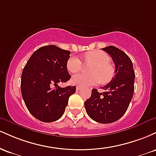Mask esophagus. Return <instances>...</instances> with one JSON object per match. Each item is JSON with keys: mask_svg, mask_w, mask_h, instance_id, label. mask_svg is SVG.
I'll use <instances>...</instances> for the list:
<instances>
[{"mask_svg": "<svg viewBox=\"0 0 156 156\" xmlns=\"http://www.w3.org/2000/svg\"><path fill=\"white\" fill-rule=\"evenodd\" d=\"M80 89H81V87H76V90L77 91H79V90H80Z\"/></svg>", "mask_w": 156, "mask_h": 156, "instance_id": "obj_1", "label": "esophagus"}]
</instances>
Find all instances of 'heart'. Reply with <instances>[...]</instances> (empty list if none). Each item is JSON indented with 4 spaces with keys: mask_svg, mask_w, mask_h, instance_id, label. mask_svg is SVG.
Returning a JSON list of instances; mask_svg holds the SVG:
<instances>
[{
    "mask_svg": "<svg viewBox=\"0 0 156 156\" xmlns=\"http://www.w3.org/2000/svg\"><path fill=\"white\" fill-rule=\"evenodd\" d=\"M86 63L93 64L89 68V74L80 73L72 78L73 83L87 87L98 84L101 82L108 83L114 76V69L111 65L110 56L105 52L96 50L87 53L84 55ZM67 69L72 73L81 70L82 61L77 56H71L67 62Z\"/></svg>",
    "mask_w": 156,
    "mask_h": 156,
    "instance_id": "1",
    "label": "heart"
}]
</instances>
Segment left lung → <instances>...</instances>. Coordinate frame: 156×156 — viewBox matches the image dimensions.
I'll use <instances>...</instances> for the list:
<instances>
[{"mask_svg": "<svg viewBox=\"0 0 156 156\" xmlns=\"http://www.w3.org/2000/svg\"><path fill=\"white\" fill-rule=\"evenodd\" d=\"M102 50L111 55L115 64V76L102 87L104 92L93 89L84 105L91 119L107 124L118 120L126 112L133 95L135 73L131 60L125 52L112 45Z\"/></svg>", "mask_w": 156, "mask_h": 156, "instance_id": "1", "label": "left lung"}]
</instances>
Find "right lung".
Instances as JSON below:
<instances>
[{
    "label": "right lung",
    "mask_w": 156,
    "mask_h": 156,
    "mask_svg": "<svg viewBox=\"0 0 156 156\" xmlns=\"http://www.w3.org/2000/svg\"><path fill=\"white\" fill-rule=\"evenodd\" d=\"M70 52L55 45L37 49L24 67L21 76V93L32 115L44 122L58 120L63 115L76 86L60 87L71 78L67 62Z\"/></svg>",
    "instance_id": "add662e5"
}]
</instances>
